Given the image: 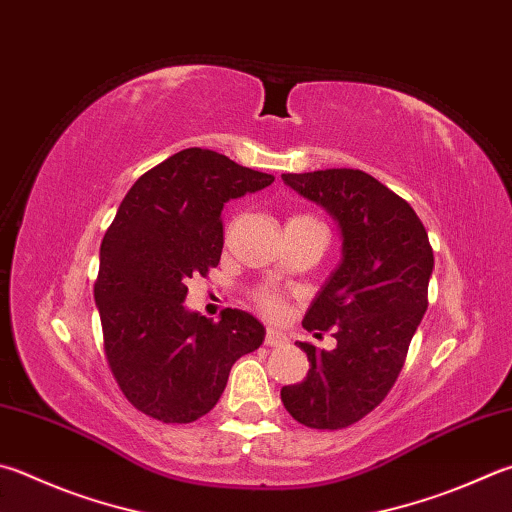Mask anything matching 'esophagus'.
<instances>
[{
  "mask_svg": "<svg viewBox=\"0 0 512 512\" xmlns=\"http://www.w3.org/2000/svg\"><path fill=\"white\" fill-rule=\"evenodd\" d=\"M266 345L268 347H282V345H286V342H288V338L284 336V333L282 331H277V329H268L266 331Z\"/></svg>",
  "mask_w": 512,
  "mask_h": 512,
  "instance_id": "obj_1",
  "label": "esophagus"
}]
</instances>
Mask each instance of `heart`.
I'll list each match as a JSON object with an SVG mask.
<instances>
[{
  "label": "heart",
  "mask_w": 512,
  "mask_h": 512,
  "mask_svg": "<svg viewBox=\"0 0 512 512\" xmlns=\"http://www.w3.org/2000/svg\"><path fill=\"white\" fill-rule=\"evenodd\" d=\"M293 219H311V217H293ZM255 300H257V304L262 306L266 313H271V315L282 313V309H284L282 297L277 295L275 291H268V288H262V291H257L255 293Z\"/></svg>",
  "instance_id": "b5f03b06"
}]
</instances>
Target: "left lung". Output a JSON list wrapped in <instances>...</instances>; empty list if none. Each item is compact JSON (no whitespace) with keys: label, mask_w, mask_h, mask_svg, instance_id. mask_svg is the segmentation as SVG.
<instances>
[{"label":"left lung","mask_w":512,"mask_h":512,"mask_svg":"<svg viewBox=\"0 0 512 512\" xmlns=\"http://www.w3.org/2000/svg\"><path fill=\"white\" fill-rule=\"evenodd\" d=\"M338 221L342 259L306 311V331H333L336 349H300L309 374L282 387L297 423L342 430L385 401L427 311L434 255L410 203L362 170L282 174Z\"/></svg>","instance_id":"obj_1"}]
</instances>
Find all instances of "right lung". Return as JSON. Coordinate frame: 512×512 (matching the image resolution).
<instances>
[{
    "label": "right lung",
    "mask_w": 512,
    "mask_h": 512,
    "mask_svg": "<svg viewBox=\"0 0 512 512\" xmlns=\"http://www.w3.org/2000/svg\"><path fill=\"white\" fill-rule=\"evenodd\" d=\"M275 181L228 156L188 147L138 179L100 244L94 286L111 374L138 412L192 423L224 394L228 374L264 342L239 309L219 322L185 309L188 280L206 277L224 248L221 210Z\"/></svg>",
    "instance_id": "1"
}]
</instances>
